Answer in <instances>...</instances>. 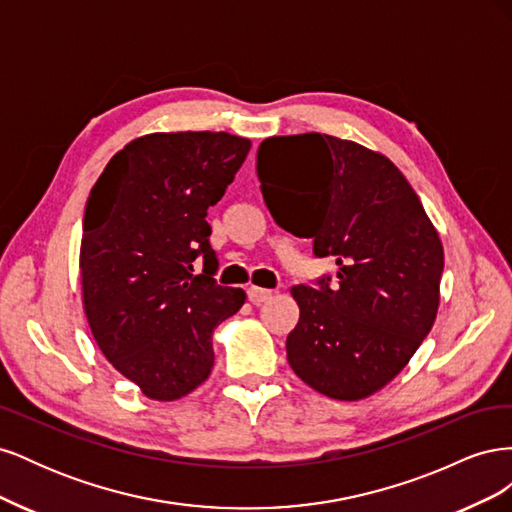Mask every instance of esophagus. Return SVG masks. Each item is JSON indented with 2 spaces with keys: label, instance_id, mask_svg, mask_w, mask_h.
Listing matches in <instances>:
<instances>
[{
  "label": "esophagus",
  "instance_id": "34e87169",
  "mask_svg": "<svg viewBox=\"0 0 512 512\" xmlns=\"http://www.w3.org/2000/svg\"><path fill=\"white\" fill-rule=\"evenodd\" d=\"M271 297H273V292H271V290L258 288V286H250V288H247V299H250L254 305L265 303V301H269Z\"/></svg>",
  "mask_w": 512,
  "mask_h": 512
}]
</instances>
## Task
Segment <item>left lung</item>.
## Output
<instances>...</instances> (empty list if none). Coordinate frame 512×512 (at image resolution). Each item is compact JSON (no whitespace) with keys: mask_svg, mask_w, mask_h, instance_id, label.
Instances as JSON below:
<instances>
[{"mask_svg":"<svg viewBox=\"0 0 512 512\" xmlns=\"http://www.w3.org/2000/svg\"><path fill=\"white\" fill-rule=\"evenodd\" d=\"M256 170L275 224L337 265L292 288L301 314L286 337L290 367L333 399L376 393L438 314L444 252L421 200L391 160L329 134L267 138Z\"/></svg>","mask_w":512,"mask_h":512,"instance_id":"obj_1","label":"left lung"}]
</instances>
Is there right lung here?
Here are the masks:
<instances>
[{"label": "right lung", "instance_id": "add662e5", "mask_svg": "<svg viewBox=\"0 0 512 512\" xmlns=\"http://www.w3.org/2000/svg\"><path fill=\"white\" fill-rule=\"evenodd\" d=\"M252 143L228 132H158L106 164L87 198L83 301L100 350L147 397L173 401L213 367V329L245 303L215 280L207 209Z\"/></svg>", "mask_w": 512, "mask_h": 512}]
</instances>
